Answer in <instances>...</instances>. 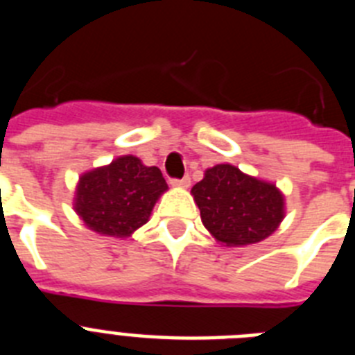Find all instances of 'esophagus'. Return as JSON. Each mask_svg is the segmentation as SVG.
<instances>
[{
	"mask_svg": "<svg viewBox=\"0 0 355 355\" xmlns=\"http://www.w3.org/2000/svg\"><path fill=\"white\" fill-rule=\"evenodd\" d=\"M171 184L172 187H190V178L188 175H184V178H181V180H171Z\"/></svg>",
	"mask_w": 355,
	"mask_h": 355,
	"instance_id": "esophagus-1",
	"label": "esophagus"
}]
</instances>
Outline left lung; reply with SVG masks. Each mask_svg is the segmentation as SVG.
Returning <instances> with one entry per match:
<instances>
[{"instance_id":"obj_1","label":"left lung","mask_w":355,"mask_h":355,"mask_svg":"<svg viewBox=\"0 0 355 355\" xmlns=\"http://www.w3.org/2000/svg\"><path fill=\"white\" fill-rule=\"evenodd\" d=\"M200 218L225 245H249L265 240L283 220V196L270 183L243 174L233 165L208 168L192 188Z\"/></svg>"}]
</instances>
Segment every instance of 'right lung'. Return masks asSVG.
<instances>
[{"instance_id": "right-lung-1", "label": "right lung", "mask_w": 355, "mask_h": 355, "mask_svg": "<svg viewBox=\"0 0 355 355\" xmlns=\"http://www.w3.org/2000/svg\"><path fill=\"white\" fill-rule=\"evenodd\" d=\"M165 190L167 183L158 167H146L135 156H122L108 167L81 175L74 208L96 233L130 236L146 224Z\"/></svg>"}]
</instances>
